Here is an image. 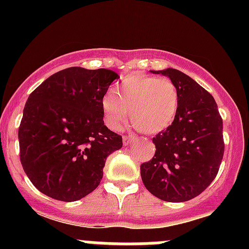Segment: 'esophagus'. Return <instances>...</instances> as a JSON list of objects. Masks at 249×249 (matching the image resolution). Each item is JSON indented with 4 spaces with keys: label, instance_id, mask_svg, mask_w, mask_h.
Returning <instances> with one entry per match:
<instances>
[{
    "label": "esophagus",
    "instance_id": "1",
    "mask_svg": "<svg viewBox=\"0 0 249 249\" xmlns=\"http://www.w3.org/2000/svg\"><path fill=\"white\" fill-rule=\"evenodd\" d=\"M135 141H137V137H135V136H123V143H124V145H129L130 143L135 142Z\"/></svg>",
    "mask_w": 249,
    "mask_h": 249
}]
</instances>
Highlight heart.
I'll use <instances>...</instances> for the list:
<instances>
[{"instance_id":"1","label":"heart","mask_w":249,"mask_h":249,"mask_svg":"<svg viewBox=\"0 0 249 249\" xmlns=\"http://www.w3.org/2000/svg\"><path fill=\"white\" fill-rule=\"evenodd\" d=\"M179 105L177 85L170 78L149 74L127 77L101 101L104 119L119 129L130 110L131 122L144 134H158L172 124Z\"/></svg>"}]
</instances>
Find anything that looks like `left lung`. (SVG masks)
<instances>
[{"label":"left lung","mask_w":249,"mask_h":249,"mask_svg":"<svg viewBox=\"0 0 249 249\" xmlns=\"http://www.w3.org/2000/svg\"><path fill=\"white\" fill-rule=\"evenodd\" d=\"M177 85L179 105L172 124L155 137L152 160L141 165L148 192L169 202L200 195L217 176L224 155L223 119L212 95L175 69L153 71Z\"/></svg>","instance_id":"8db88e82"}]
</instances>
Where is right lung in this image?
Masks as SVG:
<instances>
[{
	"mask_svg": "<svg viewBox=\"0 0 249 249\" xmlns=\"http://www.w3.org/2000/svg\"><path fill=\"white\" fill-rule=\"evenodd\" d=\"M118 78L110 70L70 67L30 94L18 132L20 161L47 196L66 202L87 196L101 182L107 157L123 147L101 107Z\"/></svg>",
	"mask_w": 249,
	"mask_h": 249,
	"instance_id": "obj_1",
	"label": "right lung"
}]
</instances>
